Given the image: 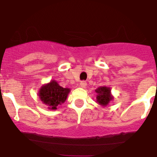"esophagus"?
Listing matches in <instances>:
<instances>
[{
  "instance_id": "1",
  "label": "esophagus",
  "mask_w": 157,
  "mask_h": 157,
  "mask_svg": "<svg viewBox=\"0 0 157 157\" xmlns=\"http://www.w3.org/2000/svg\"><path fill=\"white\" fill-rule=\"evenodd\" d=\"M86 86H87V82L86 81H82L81 82H80V86L82 87V88H85Z\"/></svg>"
}]
</instances>
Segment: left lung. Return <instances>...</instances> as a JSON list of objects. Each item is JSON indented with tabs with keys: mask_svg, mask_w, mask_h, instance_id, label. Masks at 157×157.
I'll return each instance as SVG.
<instances>
[{
	"mask_svg": "<svg viewBox=\"0 0 157 157\" xmlns=\"http://www.w3.org/2000/svg\"><path fill=\"white\" fill-rule=\"evenodd\" d=\"M98 94L97 101L99 105L102 106H107L109 103L113 99V97L111 94V89L109 87L101 86L95 90Z\"/></svg>",
	"mask_w": 157,
	"mask_h": 157,
	"instance_id": "8db88e82",
	"label": "left lung"
}]
</instances>
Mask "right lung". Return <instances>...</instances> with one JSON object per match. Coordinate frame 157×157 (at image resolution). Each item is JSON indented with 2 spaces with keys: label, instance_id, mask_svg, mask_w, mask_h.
Here are the masks:
<instances>
[{
  "label": "right lung",
  "instance_id": "right-lung-1",
  "mask_svg": "<svg viewBox=\"0 0 157 157\" xmlns=\"http://www.w3.org/2000/svg\"><path fill=\"white\" fill-rule=\"evenodd\" d=\"M69 93L70 89L63 88L55 80H52L41 86L38 96L48 109L56 110L58 105L64 103Z\"/></svg>",
  "mask_w": 157,
  "mask_h": 157
}]
</instances>
